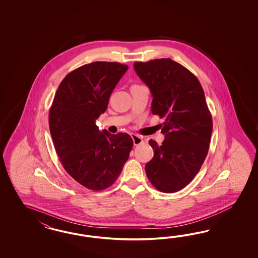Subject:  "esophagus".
I'll return each mask as SVG.
<instances>
[{"label": "esophagus", "instance_id": "esophagus-1", "mask_svg": "<svg viewBox=\"0 0 258 258\" xmlns=\"http://www.w3.org/2000/svg\"><path fill=\"white\" fill-rule=\"evenodd\" d=\"M132 138H133L134 146H139L144 142L143 138L139 136V135H137V134H132Z\"/></svg>", "mask_w": 258, "mask_h": 258}]
</instances>
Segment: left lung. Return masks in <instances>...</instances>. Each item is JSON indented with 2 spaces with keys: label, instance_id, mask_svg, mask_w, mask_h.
<instances>
[{
  "label": "left lung",
  "instance_id": "obj_1",
  "mask_svg": "<svg viewBox=\"0 0 258 258\" xmlns=\"http://www.w3.org/2000/svg\"><path fill=\"white\" fill-rule=\"evenodd\" d=\"M134 70L153 97L151 111L164 118L162 146L149 145L154 156L146 173L154 187L174 193L195 178L206 158L213 121L199 79L170 58L134 62Z\"/></svg>",
  "mask_w": 258,
  "mask_h": 258
}]
</instances>
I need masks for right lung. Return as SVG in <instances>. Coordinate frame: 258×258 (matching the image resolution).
Listing matches in <instances>:
<instances>
[{
    "label": "right lung",
    "instance_id": "add662e5",
    "mask_svg": "<svg viewBox=\"0 0 258 258\" xmlns=\"http://www.w3.org/2000/svg\"><path fill=\"white\" fill-rule=\"evenodd\" d=\"M127 65L96 61L68 74L49 110V127L64 169L84 187L99 191L117 180L133 149L127 133L99 131L96 119Z\"/></svg>",
    "mask_w": 258,
    "mask_h": 258
}]
</instances>
